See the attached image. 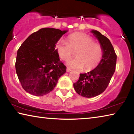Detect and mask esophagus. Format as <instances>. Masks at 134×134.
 <instances>
[{"label": "esophagus", "instance_id": "1", "mask_svg": "<svg viewBox=\"0 0 134 134\" xmlns=\"http://www.w3.org/2000/svg\"><path fill=\"white\" fill-rule=\"evenodd\" d=\"M70 71H71V69H70L69 68H67V72H70Z\"/></svg>", "mask_w": 134, "mask_h": 134}]
</instances>
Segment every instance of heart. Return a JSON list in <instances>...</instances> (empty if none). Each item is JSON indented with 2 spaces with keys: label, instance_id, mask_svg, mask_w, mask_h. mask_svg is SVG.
<instances>
[{
  "label": "heart",
  "instance_id": "obj_1",
  "mask_svg": "<svg viewBox=\"0 0 134 134\" xmlns=\"http://www.w3.org/2000/svg\"><path fill=\"white\" fill-rule=\"evenodd\" d=\"M67 42L60 41L57 43L55 49L62 60L67 62L76 53V58L67 63L70 67L83 69L89 71L99 64L103 55L101 45L94 42V40L86 34L76 32L67 37Z\"/></svg>",
  "mask_w": 134,
  "mask_h": 134
}]
</instances>
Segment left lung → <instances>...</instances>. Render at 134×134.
I'll list each match as a JSON object with an SVG mask.
<instances>
[{
    "mask_svg": "<svg viewBox=\"0 0 134 134\" xmlns=\"http://www.w3.org/2000/svg\"><path fill=\"white\" fill-rule=\"evenodd\" d=\"M103 48V55L99 64L87 73L80 74L79 80L73 84L79 94L85 97L98 96L105 91L114 74L116 54L109 40L96 30L91 31Z\"/></svg>",
    "mask_w": 134,
    "mask_h": 134,
    "instance_id": "left-lung-1",
    "label": "left lung"
}]
</instances>
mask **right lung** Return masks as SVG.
Listing matches in <instances>:
<instances>
[{"label":"right lung","instance_id":"right-lung-1","mask_svg":"<svg viewBox=\"0 0 134 134\" xmlns=\"http://www.w3.org/2000/svg\"><path fill=\"white\" fill-rule=\"evenodd\" d=\"M67 31L44 28L32 34L17 52L16 71L23 89L41 96L51 92L66 67L57 53L55 44Z\"/></svg>","mask_w":134,"mask_h":134}]
</instances>
